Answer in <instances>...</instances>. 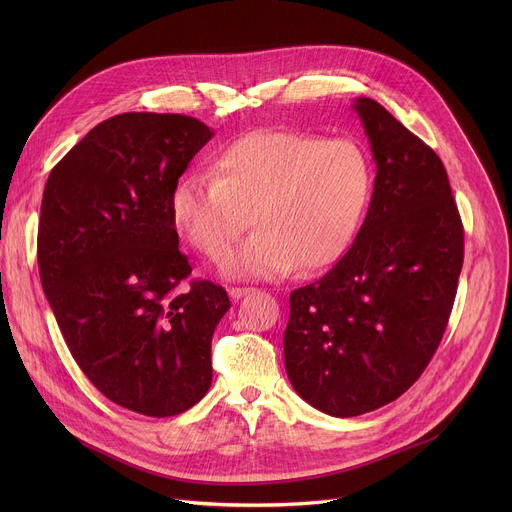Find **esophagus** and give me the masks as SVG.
Listing matches in <instances>:
<instances>
[{
	"label": "esophagus",
	"mask_w": 512,
	"mask_h": 512,
	"mask_svg": "<svg viewBox=\"0 0 512 512\" xmlns=\"http://www.w3.org/2000/svg\"><path fill=\"white\" fill-rule=\"evenodd\" d=\"M253 291H255V289H251V287H231V289H229V296H231L233 302H239L241 298L253 294Z\"/></svg>",
	"instance_id": "34e87169"
}]
</instances>
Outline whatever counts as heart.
<instances>
[{"mask_svg":"<svg viewBox=\"0 0 512 512\" xmlns=\"http://www.w3.org/2000/svg\"><path fill=\"white\" fill-rule=\"evenodd\" d=\"M373 164L360 143L300 131H253L216 156L212 178L186 176L172 214L186 241L221 257L229 279H279L298 265L314 273L352 243L373 196Z\"/></svg>","mask_w":512,"mask_h":512,"instance_id":"1","label":"heart"}]
</instances>
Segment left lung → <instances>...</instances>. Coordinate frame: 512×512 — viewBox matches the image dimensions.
Listing matches in <instances>:
<instances>
[{
	"label": "left lung",
	"instance_id": "8db88e82",
	"mask_svg": "<svg viewBox=\"0 0 512 512\" xmlns=\"http://www.w3.org/2000/svg\"><path fill=\"white\" fill-rule=\"evenodd\" d=\"M352 109L377 164L367 218L346 255L291 291L283 334L296 393L334 417L375 411L425 371L454 306L464 229L437 154L383 105Z\"/></svg>",
	"mask_w": 512,
	"mask_h": 512
}]
</instances>
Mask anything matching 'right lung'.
I'll return each instance as SVG.
<instances>
[{"mask_svg":"<svg viewBox=\"0 0 512 512\" xmlns=\"http://www.w3.org/2000/svg\"><path fill=\"white\" fill-rule=\"evenodd\" d=\"M214 135L176 113H121L50 172L38 227L42 289L87 379L113 403L170 417L212 383L210 342L231 302L194 281L178 249L172 192Z\"/></svg>","mask_w":512,"mask_h":512,"instance_id":"add662e5","label":"right lung"}]
</instances>
